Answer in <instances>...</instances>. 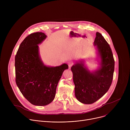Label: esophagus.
Segmentation results:
<instances>
[{"label": "esophagus", "instance_id": "esophagus-1", "mask_svg": "<svg viewBox=\"0 0 130 130\" xmlns=\"http://www.w3.org/2000/svg\"><path fill=\"white\" fill-rule=\"evenodd\" d=\"M68 65L69 69H70V68H71V67L72 65H73V63H72V62H68Z\"/></svg>", "mask_w": 130, "mask_h": 130}]
</instances>
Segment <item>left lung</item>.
I'll return each instance as SVG.
<instances>
[{"instance_id": "obj_1", "label": "left lung", "mask_w": 130, "mask_h": 130, "mask_svg": "<svg viewBox=\"0 0 130 130\" xmlns=\"http://www.w3.org/2000/svg\"><path fill=\"white\" fill-rule=\"evenodd\" d=\"M94 42L96 47L99 66L90 71L85 66L84 61L73 65L71 70L75 84V93L77 100L83 104H92L101 98L112 84L115 61L109 44L102 34L96 32Z\"/></svg>"}]
</instances>
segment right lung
<instances>
[{"label": "right lung", "mask_w": 130, "mask_h": 130, "mask_svg": "<svg viewBox=\"0 0 130 130\" xmlns=\"http://www.w3.org/2000/svg\"><path fill=\"white\" fill-rule=\"evenodd\" d=\"M46 38L43 32L29 35L21 44L15 58L17 86L25 98L37 106L48 105L53 100L63 72L68 68L65 63L55 67L44 64L38 45Z\"/></svg>", "instance_id": "add662e5"}]
</instances>
